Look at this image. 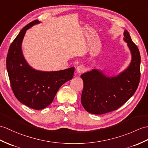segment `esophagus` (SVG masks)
Returning <instances> with one entry per match:
<instances>
[{"instance_id": "1", "label": "esophagus", "mask_w": 148, "mask_h": 148, "mask_svg": "<svg viewBox=\"0 0 148 148\" xmlns=\"http://www.w3.org/2000/svg\"><path fill=\"white\" fill-rule=\"evenodd\" d=\"M84 71H85V69L82 66H79L76 68V71L79 74H81L82 73H84Z\"/></svg>"}]
</instances>
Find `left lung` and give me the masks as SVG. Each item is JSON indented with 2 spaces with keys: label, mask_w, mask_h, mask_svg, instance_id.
Segmentation results:
<instances>
[{
  "label": "left lung",
  "mask_w": 148,
  "mask_h": 148,
  "mask_svg": "<svg viewBox=\"0 0 148 148\" xmlns=\"http://www.w3.org/2000/svg\"><path fill=\"white\" fill-rule=\"evenodd\" d=\"M123 35L132 54L131 62L127 69L110 77L95 69L81 75L84 83L81 103L89 113L101 115L117 110L132 97L138 87L140 53L127 31L125 30Z\"/></svg>",
  "instance_id": "1"
}]
</instances>
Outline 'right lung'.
Returning <instances> with one entry per match:
<instances>
[{"mask_svg":"<svg viewBox=\"0 0 148 148\" xmlns=\"http://www.w3.org/2000/svg\"><path fill=\"white\" fill-rule=\"evenodd\" d=\"M40 23L35 20L23 27L10 45L6 59L10 83L16 98L35 110L49 106L61 86L72 79L74 72V67L59 71H40L27 64L21 50L23 38L27 29Z\"/></svg>","mask_w":148,"mask_h":148,"instance_id":"right-lung-1","label":"right lung"}]
</instances>
